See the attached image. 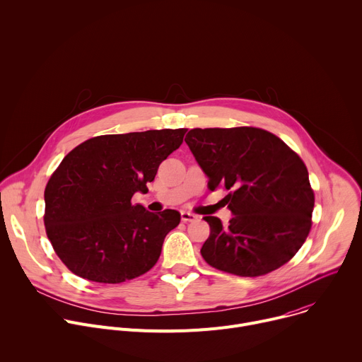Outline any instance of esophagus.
<instances>
[{
    "label": "esophagus",
    "mask_w": 362,
    "mask_h": 362,
    "mask_svg": "<svg viewBox=\"0 0 362 362\" xmlns=\"http://www.w3.org/2000/svg\"><path fill=\"white\" fill-rule=\"evenodd\" d=\"M180 218H182V221H183L185 223H187V222H193V221H196V219H197V216H196L194 214H190V212H186V211L180 212Z\"/></svg>",
    "instance_id": "esophagus-1"
}]
</instances>
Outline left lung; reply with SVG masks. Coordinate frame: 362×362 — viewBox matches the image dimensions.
<instances>
[{
    "mask_svg": "<svg viewBox=\"0 0 362 362\" xmlns=\"http://www.w3.org/2000/svg\"><path fill=\"white\" fill-rule=\"evenodd\" d=\"M214 192L223 186L228 226L204 216L211 235L200 253L211 267L261 276L288 261L311 230L314 190L305 163L275 134L256 127L192 129L185 139Z\"/></svg>",
    "mask_w": 362,
    "mask_h": 362,
    "instance_id": "left-lung-1",
    "label": "left lung"
}]
</instances>
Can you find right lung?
<instances>
[{
  "label": "right lung",
  "instance_id": "add662e5",
  "mask_svg": "<svg viewBox=\"0 0 362 362\" xmlns=\"http://www.w3.org/2000/svg\"><path fill=\"white\" fill-rule=\"evenodd\" d=\"M186 130L97 136L63 159L44 190V225L73 274L93 282L120 284L158 262L180 214H151L133 204L132 197L136 192L147 193V183L179 148Z\"/></svg>",
  "mask_w": 362,
  "mask_h": 362
}]
</instances>
